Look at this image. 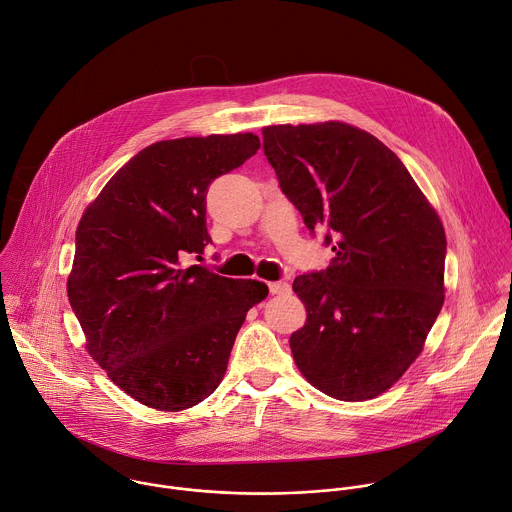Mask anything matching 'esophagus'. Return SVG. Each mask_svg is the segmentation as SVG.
<instances>
[{
    "mask_svg": "<svg viewBox=\"0 0 512 512\" xmlns=\"http://www.w3.org/2000/svg\"><path fill=\"white\" fill-rule=\"evenodd\" d=\"M269 291L273 295H285L291 291V285L287 281H273V283H269Z\"/></svg>",
    "mask_w": 512,
    "mask_h": 512,
    "instance_id": "34e87169",
    "label": "esophagus"
}]
</instances>
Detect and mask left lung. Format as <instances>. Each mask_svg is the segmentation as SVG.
<instances>
[{
	"instance_id": "1",
	"label": "left lung",
	"mask_w": 512,
	"mask_h": 512,
	"mask_svg": "<svg viewBox=\"0 0 512 512\" xmlns=\"http://www.w3.org/2000/svg\"><path fill=\"white\" fill-rule=\"evenodd\" d=\"M263 150L333 251L327 269L293 281L307 307L289 337L293 360L331 398H376L418 358L442 309L444 227L404 162L356 126H267Z\"/></svg>"
}]
</instances>
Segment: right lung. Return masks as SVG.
<instances>
[{
    "label": "right lung",
    "mask_w": 512,
    "mask_h": 512,
    "mask_svg": "<svg viewBox=\"0 0 512 512\" xmlns=\"http://www.w3.org/2000/svg\"><path fill=\"white\" fill-rule=\"evenodd\" d=\"M259 136L160 140L134 154L76 229L68 299L90 356L144 406L179 412L221 384L261 281L229 279L201 257L207 191L259 150Z\"/></svg>",
    "instance_id": "1"
}]
</instances>
